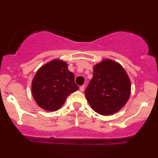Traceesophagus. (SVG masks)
<instances>
[{"mask_svg":"<svg viewBox=\"0 0 158 158\" xmlns=\"http://www.w3.org/2000/svg\"><path fill=\"white\" fill-rule=\"evenodd\" d=\"M85 85H81V86L80 87V88H79V90H81V91H84L85 90Z\"/></svg>","mask_w":158,"mask_h":158,"instance_id":"esophagus-1","label":"esophagus"}]
</instances>
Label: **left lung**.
Segmentation results:
<instances>
[{
	"label": "left lung",
	"mask_w": 158,
	"mask_h": 158,
	"mask_svg": "<svg viewBox=\"0 0 158 158\" xmlns=\"http://www.w3.org/2000/svg\"><path fill=\"white\" fill-rule=\"evenodd\" d=\"M85 97L94 111L111 115L125 106L131 95V80L123 67L105 59L94 67V76Z\"/></svg>",
	"instance_id": "8db88e82"
}]
</instances>
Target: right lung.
<instances>
[{
    "instance_id": "1",
    "label": "right lung",
    "mask_w": 158,
    "mask_h": 158,
    "mask_svg": "<svg viewBox=\"0 0 158 158\" xmlns=\"http://www.w3.org/2000/svg\"><path fill=\"white\" fill-rule=\"evenodd\" d=\"M64 61L55 59L40 68L32 81V94L40 108L55 111L70 94L79 89L74 74Z\"/></svg>"
}]
</instances>
